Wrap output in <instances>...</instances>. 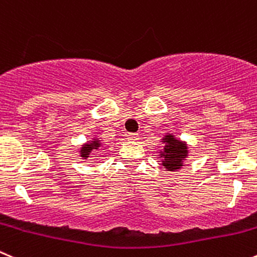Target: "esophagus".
<instances>
[{
	"label": "esophagus",
	"mask_w": 257,
	"mask_h": 257,
	"mask_svg": "<svg viewBox=\"0 0 257 257\" xmlns=\"http://www.w3.org/2000/svg\"><path fill=\"white\" fill-rule=\"evenodd\" d=\"M127 139L130 141H136L139 139V134H128V135H127Z\"/></svg>",
	"instance_id": "obj_1"
}]
</instances>
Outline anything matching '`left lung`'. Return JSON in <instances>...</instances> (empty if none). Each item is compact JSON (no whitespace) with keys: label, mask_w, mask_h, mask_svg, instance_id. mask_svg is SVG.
<instances>
[{"label":"left lung","mask_w":257,"mask_h":257,"mask_svg":"<svg viewBox=\"0 0 257 257\" xmlns=\"http://www.w3.org/2000/svg\"><path fill=\"white\" fill-rule=\"evenodd\" d=\"M163 143L165 144L164 150L160 151V158H163V167L169 172L180 169L183 167V161L188 156L187 144L175 139L170 134L164 136Z\"/></svg>","instance_id":"1"}]
</instances>
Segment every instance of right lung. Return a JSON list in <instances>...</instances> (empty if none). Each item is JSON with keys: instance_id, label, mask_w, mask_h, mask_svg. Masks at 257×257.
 <instances>
[{"instance_id": "obj_1", "label": "right lung", "mask_w": 257, "mask_h": 257, "mask_svg": "<svg viewBox=\"0 0 257 257\" xmlns=\"http://www.w3.org/2000/svg\"><path fill=\"white\" fill-rule=\"evenodd\" d=\"M101 146V141L97 140V139H93V140L90 141V143L84 144V145L80 148V156L84 159H87L89 156L90 151L94 150V149H98Z\"/></svg>"}]
</instances>
